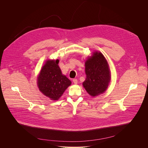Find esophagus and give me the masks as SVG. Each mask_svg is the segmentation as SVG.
<instances>
[{
	"mask_svg": "<svg viewBox=\"0 0 148 148\" xmlns=\"http://www.w3.org/2000/svg\"><path fill=\"white\" fill-rule=\"evenodd\" d=\"M73 82L74 83V84H77V82H78V81H77V79H75V78H74V79H73Z\"/></svg>",
	"mask_w": 148,
	"mask_h": 148,
	"instance_id": "obj_1",
	"label": "esophagus"
}]
</instances>
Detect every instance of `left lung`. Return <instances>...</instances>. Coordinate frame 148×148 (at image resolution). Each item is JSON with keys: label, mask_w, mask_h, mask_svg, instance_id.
Segmentation results:
<instances>
[{"label": "left lung", "mask_w": 148, "mask_h": 148, "mask_svg": "<svg viewBox=\"0 0 148 148\" xmlns=\"http://www.w3.org/2000/svg\"><path fill=\"white\" fill-rule=\"evenodd\" d=\"M86 78L82 83L87 92L94 97L108 88L111 75L108 62L100 52H94L86 61Z\"/></svg>", "instance_id": "1"}]
</instances>
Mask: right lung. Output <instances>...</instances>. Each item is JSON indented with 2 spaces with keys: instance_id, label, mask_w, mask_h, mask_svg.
I'll return each instance as SVG.
<instances>
[{
  "instance_id": "add662e5",
  "label": "right lung",
  "mask_w": 148,
  "mask_h": 148,
  "mask_svg": "<svg viewBox=\"0 0 148 148\" xmlns=\"http://www.w3.org/2000/svg\"><path fill=\"white\" fill-rule=\"evenodd\" d=\"M59 60H48L42 68L38 77L40 91L51 100H57L71 84L62 75L58 65Z\"/></svg>"
}]
</instances>
